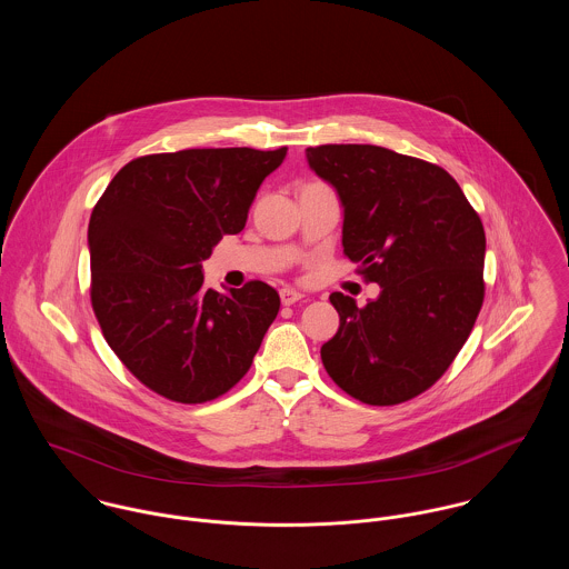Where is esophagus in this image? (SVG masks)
I'll return each mask as SVG.
<instances>
[{
  "instance_id": "obj_1",
  "label": "esophagus",
  "mask_w": 569,
  "mask_h": 569,
  "mask_svg": "<svg viewBox=\"0 0 569 569\" xmlns=\"http://www.w3.org/2000/svg\"><path fill=\"white\" fill-rule=\"evenodd\" d=\"M302 298H305V296H302L300 291H296V289H289V287L280 289V300H282V305H284V307H291V305L300 302Z\"/></svg>"
}]
</instances>
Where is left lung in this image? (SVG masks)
Instances as JSON below:
<instances>
[{"instance_id": "obj_1", "label": "left lung", "mask_w": 569, "mask_h": 569, "mask_svg": "<svg viewBox=\"0 0 569 569\" xmlns=\"http://www.w3.org/2000/svg\"><path fill=\"white\" fill-rule=\"evenodd\" d=\"M343 206V253L381 293L366 307L335 291L328 377L368 406L429 390L469 339L485 302V226L440 166L372 144L307 149Z\"/></svg>"}]
</instances>
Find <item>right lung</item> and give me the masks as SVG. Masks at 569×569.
Listing matches in <instances>:
<instances>
[{
    "mask_svg": "<svg viewBox=\"0 0 569 569\" xmlns=\"http://www.w3.org/2000/svg\"><path fill=\"white\" fill-rule=\"evenodd\" d=\"M287 156L256 149H186L122 166L93 206L87 241L91 307L100 330L149 390L206 403L251 366L280 296L260 280L219 293L201 262L239 234L262 183Z\"/></svg>",
    "mask_w": 569,
    "mask_h": 569,
    "instance_id": "obj_1",
    "label": "right lung"
}]
</instances>
